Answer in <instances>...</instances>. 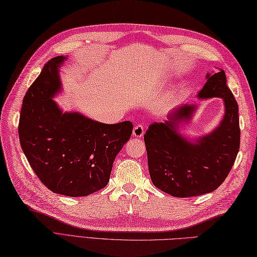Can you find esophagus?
<instances>
[{"label":"esophagus","instance_id":"1","mask_svg":"<svg viewBox=\"0 0 257 257\" xmlns=\"http://www.w3.org/2000/svg\"><path fill=\"white\" fill-rule=\"evenodd\" d=\"M144 135V126L142 124H137L133 128V136L134 137H142Z\"/></svg>","mask_w":257,"mask_h":257}]
</instances>
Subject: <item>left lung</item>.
<instances>
[{
    "mask_svg": "<svg viewBox=\"0 0 257 257\" xmlns=\"http://www.w3.org/2000/svg\"><path fill=\"white\" fill-rule=\"evenodd\" d=\"M199 98L220 97L226 114L220 126L192 144L177 132L181 120L191 116L194 107L184 105L171 121L153 123L144 135L149 174L154 185L176 197L203 195L220 186L235 161L240 148L239 105L227 86L222 70L207 75Z\"/></svg>",
    "mask_w": 257,
    "mask_h": 257,
    "instance_id": "left-lung-1",
    "label": "left lung"
}]
</instances>
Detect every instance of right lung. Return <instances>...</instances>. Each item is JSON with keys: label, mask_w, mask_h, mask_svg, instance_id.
<instances>
[{"label": "right lung", "mask_w": 257, "mask_h": 257, "mask_svg": "<svg viewBox=\"0 0 257 257\" xmlns=\"http://www.w3.org/2000/svg\"><path fill=\"white\" fill-rule=\"evenodd\" d=\"M63 56L43 66L23 99L18 135L36 176L50 191L78 197L108 184L112 165L132 135L130 121L103 124L78 113H62L52 97L60 89Z\"/></svg>", "instance_id": "add662e5"}]
</instances>
